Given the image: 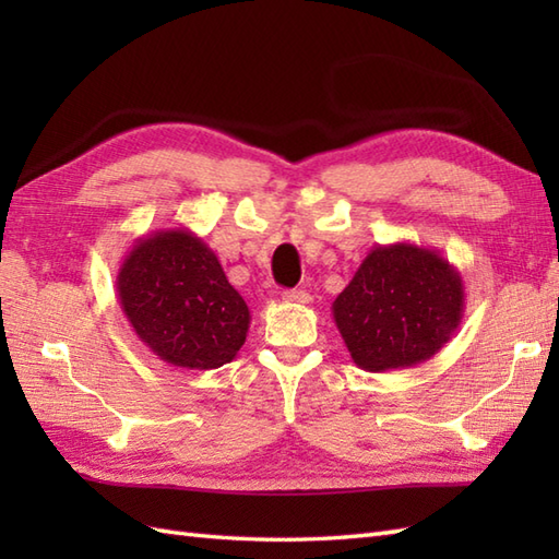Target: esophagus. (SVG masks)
<instances>
[{
    "label": "esophagus",
    "instance_id": "obj_1",
    "mask_svg": "<svg viewBox=\"0 0 559 559\" xmlns=\"http://www.w3.org/2000/svg\"><path fill=\"white\" fill-rule=\"evenodd\" d=\"M281 298L286 300V302H298V305H307V302L312 300V295L307 293V290H295V288H293V290H283Z\"/></svg>",
    "mask_w": 559,
    "mask_h": 559
}]
</instances>
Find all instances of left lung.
<instances>
[{"mask_svg": "<svg viewBox=\"0 0 559 559\" xmlns=\"http://www.w3.org/2000/svg\"><path fill=\"white\" fill-rule=\"evenodd\" d=\"M466 310L463 278L437 249L377 245L331 305L353 362L386 372L430 360Z\"/></svg>", "mask_w": 559, "mask_h": 559, "instance_id": "1", "label": "left lung"}]
</instances>
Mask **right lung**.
I'll list each match as a JSON object with an SVG mask.
<instances>
[{"instance_id": "obj_1", "label": "right lung", "mask_w": 559, "mask_h": 559, "mask_svg": "<svg viewBox=\"0 0 559 559\" xmlns=\"http://www.w3.org/2000/svg\"><path fill=\"white\" fill-rule=\"evenodd\" d=\"M115 286L139 341L173 367L216 370L247 338V302L213 249L187 228L139 237Z\"/></svg>"}]
</instances>
